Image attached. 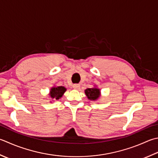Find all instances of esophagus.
<instances>
[{
  "label": "esophagus",
  "instance_id": "1",
  "mask_svg": "<svg viewBox=\"0 0 158 158\" xmlns=\"http://www.w3.org/2000/svg\"><path fill=\"white\" fill-rule=\"evenodd\" d=\"M80 88V85L78 84V83H75V84L73 85V88L75 89H79Z\"/></svg>",
  "mask_w": 158,
  "mask_h": 158
}]
</instances>
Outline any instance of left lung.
<instances>
[{
    "label": "left lung",
    "instance_id": "left-lung-1",
    "mask_svg": "<svg viewBox=\"0 0 158 158\" xmlns=\"http://www.w3.org/2000/svg\"><path fill=\"white\" fill-rule=\"evenodd\" d=\"M85 93L90 100H96L99 97L100 90L97 88H88L85 90Z\"/></svg>",
    "mask_w": 158,
    "mask_h": 158
}]
</instances>
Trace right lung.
<instances>
[{"label":"right lung","mask_w":158,"mask_h":158,"mask_svg":"<svg viewBox=\"0 0 158 158\" xmlns=\"http://www.w3.org/2000/svg\"><path fill=\"white\" fill-rule=\"evenodd\" d=\"M66 89L62 86H58V87H53L51 89L50 96L52 98L59 99L62 97L64 93L66 92Z\"/></svg>","instance_id":"add662e5"}]
</instances>
